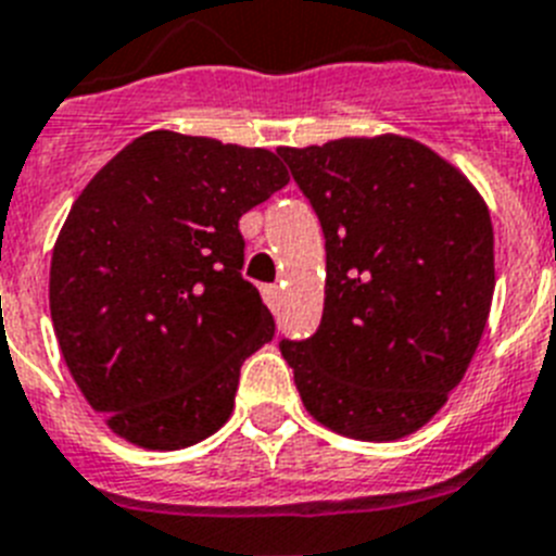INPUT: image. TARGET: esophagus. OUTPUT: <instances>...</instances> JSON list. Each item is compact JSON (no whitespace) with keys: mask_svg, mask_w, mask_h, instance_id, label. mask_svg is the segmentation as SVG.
<instances>
[{"mask_svg":"<svg viewBox=\"0 0 556 556\" xmlns=\"http://www.w3.org/2000/svg\"><path fill=\"white\" fill-rule=\"evenodd\" d=\"M263 299H265V305L271 307V311H277L282 293H279L277 285H263Z\"/></svg>","mask_w":556,"mask_h":556,"instance_id":"obj_1","label":"esophagus"}]
</instances>
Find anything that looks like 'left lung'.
<instances>
[{"mask_svg":"<svg viewBox=\"0 0 556 556\" xmlns=\"http://www.w3.org/2000/svg\"><path fill=\"white\" fill-rule=\"evenodd\" d=\"M277 153L327 240L321 325L279 344L299 397L341 437H408L462 383L486 327L495 240L484 198L397 134Z\"/></svg>","mask_w":556,"mask_h":556,"instance_id":"obj_1","label":"left lung"}]
</instances>
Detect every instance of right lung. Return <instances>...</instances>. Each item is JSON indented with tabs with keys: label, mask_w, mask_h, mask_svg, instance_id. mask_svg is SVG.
Here are the masks:
<instances>
[{
	"label": "right lung",
	"mask_w": 556,
	"mask_h": 556,
	"mask_svg": "<svg viewBox=\"0 0 556 556\" xmlns=\"http://www.w3.org/2000/svg\"><path fill=\"white\" fill-rule=\"evenodd\" d=\"M285 185L265 148L151 131L72 204L52 249V327L86 403L125 442L181 451L231 417L240 366L274 338L240 274L238 220Z\"/></svg>",
	"instance_id": "1"
}]
</instances>
